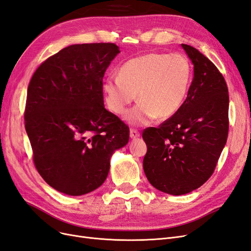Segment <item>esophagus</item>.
<instances>
[{
    "instance_id": "1",
    "label": "esophagus",
    "mask_w": 251,
    "mask_h": 251,
    "mask_svg": "<svg viewBox=\"0 0 251 251\" xmlns=\"http://www.w3.org/2000/svg\"><path fill=\"white\" fill-rule=\"evenodd\" d=\"M140 136V132L136 130L134 128L130 129V137L131 139H135V137H139Z\"/></svg>"
}]
</instances>
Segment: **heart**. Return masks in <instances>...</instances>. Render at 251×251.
<instances>
[{"mask_svg": "<svg viewBox=\"0 0 251 251\" xmlns=\"http://www.w3.org/2000/svg\"><path fill=\"white\" fill-rule=\"evenodd\" d=\"M193 75V66L184 54L147 53L123 63L120 75L104 80V99L109 110L122 116L137 94L140 102L127 114L128 122L145 125L154 118L167 120L187 99Z\"/></svg>", "mask_w": 251, "mask_h": 251, "instance_id": "1", "label": "heart"}]
</instances>
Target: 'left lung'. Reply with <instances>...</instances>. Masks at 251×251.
<instances>
[{
	"mask_svg": "<svg viewBox=\"0 0 251 251\" xmlns=\"http://www.w3.org/2000/svg\"><path fill=\"white\" fill-rule=\"evenodd\" d=\"M194 64L187 99L174 116L143 131V167L155 189L183 195L215 171L228 135L229 96L219 70L195 48L181 45Z\"/></svg>",
	"mask_w": 251,
	"mask_h": 251,
	"instance_id": "obj_1",
	"label": "left lung"
}]
</instances>
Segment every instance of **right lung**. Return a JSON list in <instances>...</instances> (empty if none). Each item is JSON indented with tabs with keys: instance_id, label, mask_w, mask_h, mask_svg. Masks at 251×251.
I'll list each match as a JSON object with an SVG mask.
<instances>
[{
	"instance_id": "right-lung-1",
	"label": "right lung",
	"mask_w": 251,
	"mask_h": 251,
	"mask_svg": "<svg viewBox=\"0 0 251 251\" xmlns=\"http://www.w3.org/2000/svg\"><path fill=\"white\" fill-rule=\"evenodd\" d=\"M119 53L112 43L69 46L30 80L24 117L33 163L48 184L67 195L99 188L112 152L129 141V127L103 101L105 71Z\"/></svg>"
}]
</instances>
